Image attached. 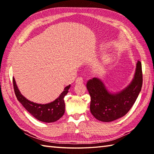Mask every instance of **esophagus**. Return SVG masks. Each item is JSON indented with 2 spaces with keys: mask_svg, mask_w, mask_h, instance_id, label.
<instances>
[{
  "mask_svg": "<svg viewBox=\"0 0 154 154\" xmlns=\"http://www.w3.org/2000/svg\"><path fill=\"white\" fill-rule=\"evenodd\" d=\"M75 83H78V84H79V83H83V80L82 77H78V78H77L76 81H75Z\"/></svg>",
  "mask_w": 154,
  "mask_h": 154,
  "instance_id": "34e87169",
  "label": "esophagus"
}]
</instances>
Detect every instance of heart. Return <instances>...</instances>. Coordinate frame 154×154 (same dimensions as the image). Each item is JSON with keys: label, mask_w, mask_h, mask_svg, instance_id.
Here are the masks:
<instances>
[{"label": "heart", "mask_w": 154, "mask_h": 154, "mask_svg": "<svg viewBox=\"0 0 154 154\" xmlns=\"http://www.w3.org/2000/svg\"><path fill=\"white\" fill-rule=\"evenodd\" d=\"M103 61L105 62H108L109 61V58L108 56H105L103 58Z\"/></svg>", "instance_id": "heart-1"}]
</instances>
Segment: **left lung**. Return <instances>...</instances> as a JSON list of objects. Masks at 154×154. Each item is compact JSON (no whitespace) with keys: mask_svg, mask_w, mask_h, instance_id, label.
Returning <instances> with one entry per match:
<instances>
[{"mask_svg":"<svg viewBox=\"0 0 154 154\" xmlns=\"http://www.w3.org/2000/svg\"><path fill=\"white\" fill-rule=\"evenodd\" d=\"M142 84V66L139 60L132 82L119 92L109 91L98 78L90 79L86 86L91 97V113L96 119L103 122H110L124 116L136 101Z\"/></svg>","mask_w":154,"mask_h":154,"instance_id":"1","label":"left lung"}]
</instances>
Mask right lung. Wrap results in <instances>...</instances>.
I'll use <instances>...</instances> for the list:
<instances>
[{
    "mask_svg": "<svg viewBox=\"0 0 154 154\" xmlns=\"http://www.w3.org/2000/svg\"><path fill=\"white\" fill-rule=\"evenodd\" d=\"M13 83L18 101L36 119L46 123H51L58 120L63 116L65 111L64 98L69 92L71 85L65 87L63 92L53 102L48 104H38L28 100L21 94L14 77L13 78Z\"/></svg>",
    "mask_w": 154,
    "mask_h": 154,
    "instance_id": "right-lung-1",
    "label": "right lung"
}]
</instances>
